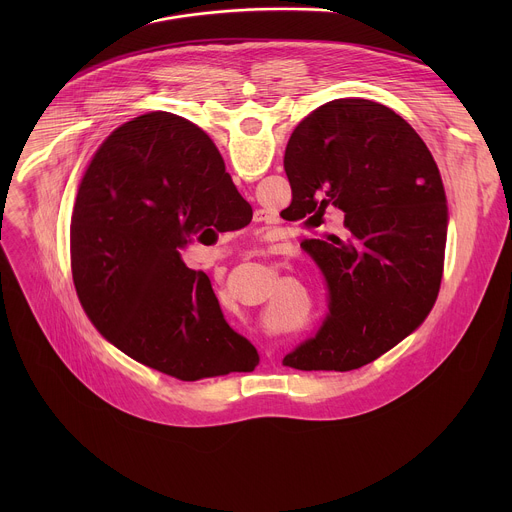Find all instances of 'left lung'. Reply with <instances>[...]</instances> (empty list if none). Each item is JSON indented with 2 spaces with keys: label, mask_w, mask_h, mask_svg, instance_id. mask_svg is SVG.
Here are the masks:
<instances>
[{
  "label": "left lung",
  "mask_w": 512,
  "mask_h": 512,
  "mask_svg": "<svg viewBox=\"0 0 512 512\" xmlns=\"http://www.w3.org/2000/svg\"><path fill=\"white\" fill-rule=\"evenodd\" d=\"M283 168L296 218L318 229L326 210L340 233L302 243L322 271L328 312L283 364L352 371L377 360L429 314L446 251V194L427 145L393 109L334 99L291 133Z\"/></svg>",
  "instance_id": "8db88e82"
}]
</instances>
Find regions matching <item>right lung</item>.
I'll return each instance as SVG.
<instances>
[{"label": "right lung", "mask_w": 512, "mask_h": 512, "mask_svg": "<svg viewBox=\"0 0 512 512\" xmlns=\"http://www.w3.org/2000/svg\"><path fill=\"white\" fill-rule=\"evenodd\" d=\"M245 204L221 152L188 119L156 111L115 129L70 225L72 277L97 330L180 381L255 371V346L225 320L208 275L180 257L200 229Z\"/></svg>", "instance_id": "add662e5"}]
</instances>
